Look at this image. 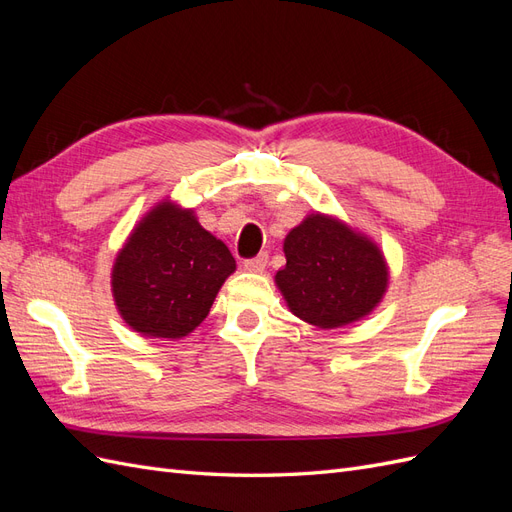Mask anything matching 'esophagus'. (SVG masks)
Wrapping results in <instances>:
<instances>
[{
    "label": "esophagus",
    "instance_id": "1",
    "mask_svg": "<svg viewBox=\"0 0 512 512\" xmlns=\"http://www.w3.org/2000/svg\"><path fill=\"white\" fill-rule=\"evenodd\" d=\"M267 260H269V256H267V254H258L256 258L245 260V262H243V267H245V271L260 273V271H265V267H267Z\"/></svg>",
    "mask_w": 512,
    "mask_h": 512
}]
</instances>
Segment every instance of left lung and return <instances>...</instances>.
<instances>
[{
	"label": "left lung",
	"instance_id": "8db88e82",
	"mask_svg": "<svg viewBox=\"0 0 512 512\" xmlns=\"http://www.w3.org/2000/svg\"><path fill=\"white\" fill-rule=\"evenodd\" d=\"M284 254L275 284L290 312L318 329L369 316L389 286L380 247L333 215H307L286 235Z\"/></svg>",
	"mask_w": 512,
	"mask_h": 512
}]
</instances>
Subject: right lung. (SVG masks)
<instances>
[{
    "instance_id": "1",
    "label": "right lung",
    "mask_w": 512,
    "mask_h": 512,
    "mask_svg": "<svg viewBox=\"0 0 512 512\" xmlns=\"http://www.w3.org/2000/svg\"><path fill=\"white\" fill-rule=\"evenodd\" d=\"M237 262L192 209L162 200L130 232L113 273V299L130 329L179 339L209 314Z\"/></svg>"
}]
</instances>
